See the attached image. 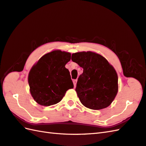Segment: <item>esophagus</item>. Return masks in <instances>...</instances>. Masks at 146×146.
Masks as SVG:
<instances>
[{
  "instance_id": "34e87169",
  "label": "esophagus",
  "mask_w": 146,
  "mask_h": 146,
  "mask_svg": "<svg viewBox=\"0 0 146 146\" xmlns=\"http://www.w3.org/2000/svg\"><path fill=\"white\" fill-rule=\"evenodd\" d=\"M73 84H74V86H76V83H77V80H73Z\"/></svg>"
}]
</instances>
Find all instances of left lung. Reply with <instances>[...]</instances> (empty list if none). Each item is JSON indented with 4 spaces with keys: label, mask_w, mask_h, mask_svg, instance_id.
Masks as SVG:
<instances>
[{
    "label": "left lung",
    "mask_w": 146,
    "mask_h": 146,
    "mask_svg": "<svg viewBox=\"0 0 146 146\" xmlns=\"http://www.w3.org/2000/svg\"><path fill=\"white\" fill-rule=\"evenodd\" d=\"M72 60L83 68L75 89L81 103L94 110L109 106L118 90L114 68L103 56L91 52L73 53Z\"/></svg>",
    "instance_id": "8db88e82"
}]
</instances>
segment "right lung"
I'll list each match as a JSON object with an SVG mask.
<instances>
[{"instance_id": "add662e5", "label": "right lung", "mask_w": 146, "mask_h": 146, "mask_svg": "<svg viewBox=\"0 0 146 146\" xmlns=\"http://www.w3.org/2000/svg\"><path fill=\"white\" fill-rule=\"evenodd\" d=\"M70 59V53L55 50L43 55L32 68L28 80L30 93L37 103L55 104L73 88L70 72L65 68Z\"/></svg>"}]
</instances>
